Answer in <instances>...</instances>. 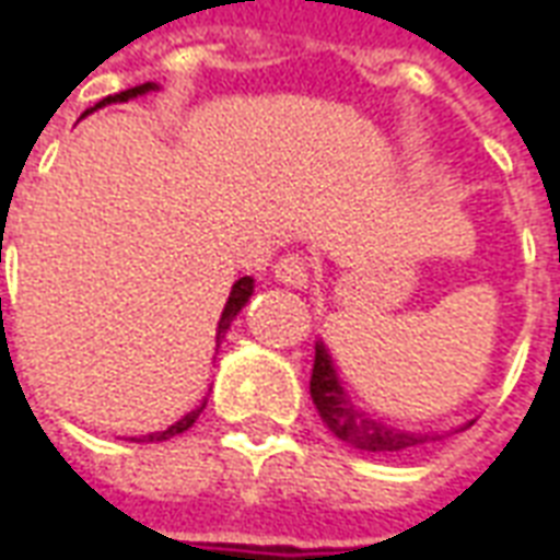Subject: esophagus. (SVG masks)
Returning a JSON list of instances; mask_svg holds the SVG:
<instances>
[{
  "instance_id": "obj_1",
  "label": "esophagus",
  "mask_w": 560,
  "mask_h": 560,
  "mask_svg": "<svg viewBox=\"0 0 560 560\" xmlns=\"http://www.w3.org/2000/svg\"><path fill=\"white\" fill-rule=\"evenodd\" d=\"M276 279L281 284H291V288H305L308 279H312V269H308V260L303 255H284L276 264Z\"/></svg>"
}]
</instances>
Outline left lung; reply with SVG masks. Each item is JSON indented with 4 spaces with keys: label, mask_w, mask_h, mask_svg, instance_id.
I'll list each match as a JSON object with an SVG mask.
<instances>
[{
    "label": "left lung",
    "mask_w": 560,
    "mask_h": 560,
    "mask_svg": "<svg viewBox=\"0 0 560 560\" xmlns=\"http://www.w3.org/2000/svg\"><path fill=\"white\" fill-rule=\"evenodd\" d=\"M308 389H312V401H315L317 413H320V420H324L329 432L345 444L365 450V453H413L429 441L441 438V434L393 429V425L372 420L369 413L351 405V399L341 389V381L336 375V369H332V357H329L324 341L315 345V369H312Z\"/></svg>",
    "instance_id": "1"
}]
</instances>
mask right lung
Returning <instances> with one entry per match:
<instances>
[{"label":"right lung","instance_id":"add662e5","mask_svg":"<svg viewBox=\"0 0 560 560\" xmlns=\"http://www.w3.org/2000/svg\"><path fill=\"white\" fill-rule=\"evenodd\" d=\"M152 90H159V86H155V83H140V86H131V90H126V92H116V95H107V98L95 104V107H102V104H110V102H128V98H138V95H147V92H152ZM95 107H92V110H95ZM86 114H90V110H86ZM252 293H255V279H252V276H243V279L236 281V284H233V288H231V296H228V303H224V312H221L219 332H215V348H219L221 336H224V332L231 329L233 317L243 312V305L248 303V296H252ZM203 408H207V401H203L200 408H195V411H191V413H185V417L179 422H173V425H167L164 432L143 434L140 441H167V438H173V434H179V432H185V429H191V425H195V420H197V417H200V411H203Z\"/></svg>","mask_w":560,"mask_h":560}]
</instances>
